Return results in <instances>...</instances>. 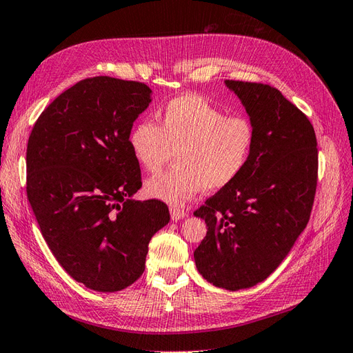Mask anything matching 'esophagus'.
<instances>
[{
	"label": "esophagus",
	"mask_w": 353,
	"mask_h": 353,
	"mask_svg": "<svg viewBox=\"0 0 353 353\" xmlns=\"http://www.w3.org/2000/svg\"><path fill=\"white\" fill-rule=\"evenodd\" d=\"M170 214H172V219H173L174 221L185 219L186 215H188V212H186L185 210H180V208H172V210H170Z\"/></svg>",
	"instance_id": "esophagus-1"
}]
</instances>
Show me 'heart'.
Listing matches in <instances>:
<instances>
[{
    "mask_svg": "<svg viewBox=\"0 0 353 353\" xmlns=\"http://www.w3.org/2000/svg\"><path fill=\"white\" fill-rule=\"evenodd\" d=\"M136 123L129 133L132 155L146 173H158L174 154V168L145 183L148 196L183 205L203 189L217 190L243 172L255 129L243 116H224L198 95L172 99L160 114Z\"/></svg>",
    "mask_w": 353,
    "mask_h": 353,
    "instance_id": "obj_1",
    "label": "heart"
}]
</instances>
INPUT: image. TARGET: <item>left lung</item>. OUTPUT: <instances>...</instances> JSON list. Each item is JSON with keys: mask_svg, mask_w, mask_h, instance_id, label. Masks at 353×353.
Here are the masks:
<instances>
[{"mask_svg": "<svg viewBox=\"0 0 353 353\" xmlns=\"http://www.w3.org/2000/svg\"><path fill=\"white\" fill-rule=\"evenodd\" d=\"M225 86L246 108L255 142L243 172L193 212L207 223L193 256L203 279L239 290L265 280L308 224L318 150L311 121L279 89L242 81Z\"/></svg>", "mask_w": 353, "mask_h": 353, "instance_id": "obj_1", "label": "left lung"}]
</instances>
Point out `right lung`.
<instances>
[{
    "mask_svg": "<svg viewBox=\"0 0 353 353\" xmlns=\"http://www.w3.org/2000/svg\"><path fill=\"white\" fill-rule=\"evenodd\" d=\"M151 94L141 82L83 79L29 136L26 192L41 233L67 274L97 292L138 280L151 237L170 221L164 202L132 199L142 179L128 138Z\"/></svg>",
    "mask_w": 353,
    "mask_h": 353,
    "instance_id": "obj_1",
    "label": "right lung"
}]
</instances>
